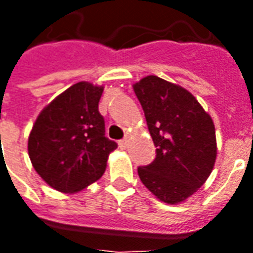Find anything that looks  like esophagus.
<instances>
[{
	"instance_id": "esophagus-1",
	"label": "esophagus",
	"mask_w": 253,
	"mask_h": 253,
	"mask_svg": "<svg viewBox=\"0 0 253 253\" xmlns=\"http://www.w3.org/2000/svg\"><path fill=\"white\" fill-rule=\"evenodd\" d=\"M127 145H128V141H127V138H125V139H121V141H119V148H121V149H126Z\"/></svg>"
}]
</instances>
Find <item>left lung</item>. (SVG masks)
Here are the masks:
<instances>
[{"instance_id": "obj_1", "label": "left lung", "mask_w": 253, "mask_h": 253, "mask_svg": "<svg viewBox=\"0 0 253 253\" xmlns=\"http://www.w3.org/2000/svg\"><path fill=\"white\" fill-rule=\"evenodd\" d=\"M156 146L152 164L138 168L145 187L161 202H184L207 180L217 159L211 116L194 94L157 76L134 84Z\"/></svg>"}]
</instances>
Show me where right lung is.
I'll use <instances>...</instances> for the list:
<instances>
[{
    "label": "right lung",
    "instance_id": "right-lung-1",
    "mask_svg": "<svg viewBox=\"0 0 253 253\" xmlns=\"http://www.w3.org/2000/svg\"><path fill=\"white\" fill-rule=\"evenodd\" d=\"M104 86L81 81L43 108L28 137L31 163L47 184L78 192L99 180L118 145L105 137L99 101Z\"/></svg>",
    "mask_w": 253,
    "mask_h": 253
}]
</instances>
